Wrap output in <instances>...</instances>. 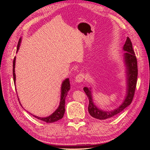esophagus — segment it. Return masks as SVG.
<instances>
[{"mask_svg": "<svg viewBox=\"0 0 150 150\" xmlns=\"http://www.w3.org/2000/svg\"><path fill=\"white\" fill-rule=\"evenodd\" d=\"M84 78V75L83 73H79L76 76L75 81L76 83H81L83 82Z\"/></svg>", "mask_w": 150, "mask_h": 150, "instance_id": "obj_1", "label": "esophagus"}]
</instances>
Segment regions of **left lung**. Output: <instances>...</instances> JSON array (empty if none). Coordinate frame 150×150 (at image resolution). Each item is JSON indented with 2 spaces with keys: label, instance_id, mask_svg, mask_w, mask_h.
I'll use <instances>...</instances> for the list:
<instances>
[{
  "label": "left lung",
  "instance_id": "8db88e82",
  "mask_svg": "<svg viewBox=\"0 0 150 150\" xmlns=\"http://www.w3.org/2000/svg\"><path fill=\"white\" fill-rule=\"evenodd\" d=\"M125 63L126 67L127 75V91L125 100L120 106L112 111H103L96 107L93 102L92 93L91 88L84 87V92L89 99L88 112L92 117L100 120L111 118L116 116L122 111L128 107L133 101L137 83L138 66L137 59L135 56L134 51L133 49V45L130 39L128 37L123 46Z\"/></svg>",
  "mask_w": 150,
  "mask_h": 150
}]
</instances>
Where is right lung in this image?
I'll list each match as a JSON object with an SVG mask.
<instances>
[{"label":"right lung","instance_id":"1","mask_svg":"<svg viewBox=\"0 0 150 150\" xmlns=\"http://www.w3.org/2000/svg\"><path fill=\"white\" fill-rule=\"evenodd\" d=\"M21 42V38L19 39V42H18L17 47V52L18 51V50H19V49ZM15 64H16V57H14V59H13V81H14L15 85H16ZM69 83L70 82H69V78L66 79L62 82V86H61V99H60L59 106V107L57 108V110L55 111H54L52 115H51L47 117H40L35 116V115H33V116L36 117V118H38V120L43 121L44 122H48V123L54 122L57 121L58 120L62 119L63 116H64V114L65 112V99H66V96L67 94V93L70 89V83ZM20 104H21V103H20Z\"/></svg>","mask_w":150,"mask_h":150}]
</instances>
